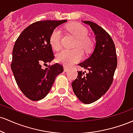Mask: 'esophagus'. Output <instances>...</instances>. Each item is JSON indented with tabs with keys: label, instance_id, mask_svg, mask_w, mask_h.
<instances>
[{
	"label": "esophagus",
	"instance_id": "esophagus-1",
	"mask_svg": "<svg viewBox=\"0 0 133 133\" xmlns=\"http://www.w3.org/2000/svg\"><path fill=\"white\" fill-rule=\"evenodd\" d=\"M64 70L65 72H68L69 70V69L67 68V67H64Z\"/></svg>",
	"mask_w": 133,
	"mask_h": 133
}]
</instances>
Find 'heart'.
I'll list each match as a JSON object with an SVG mask.
<instances>
[{
  "label": "heart",
  "mask_w": 133,
  "mask_h": 133,
  "mask_svg": "<svg viewBox=\"0 0 133 133\" xmlns=\"http://www.w3.org/2000/svg\"><path fill=\"white\" fill-rule=\"evenodd\" d=\"M69 32L76 38V45L85 51H88L92 47L93 41L88 36V30L84 25L79 23H72L67 27ZM61 32L58 29L52 31L50 36V44L54 50H59L61 47ZM82 56L79 49H64L57 55V61L62 64L71 65L79 61Z\"/></svg>",
  "instance_id": "1"
}]
</instances>
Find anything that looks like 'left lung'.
I'll return each mask as SVG.
<instances>
[{
    "label": "left lung",
    "instance_id": "8db88e82",
    "mask_svg": "<svg viewBox=\"0 0 133 133\" xmlns=\"http://www.w3.org/2000/svg\"><path fill=\"white\" fill-rule=\"evenodd\" d=\"M82 22L94 32L96 43L91 56L78 64L88 72L77 71L78 76L72 82V87L82 103L91 104L100 99L110 88L117 60L115 45L109 34L95 23Z\"/></svg>",
    "mask_w": 133,
    "mask_h": 133
}]
</instances>
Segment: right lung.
<instances>
[{"mask_svg": "<svg viewBox=\"0 0 133 133\" xmlns=\"http://www.w3.org/2000/svg\"><path fill=\"white\" fill-rule=\"evenodd\" d=\"M63 21H43L25 28L17 38L12 51L11 69L23 94L32 101L42 99L49 92L55 79L64 71L56 63L42 69L54 59L50 36Z\"/></svg>", "mask_w": 133, "mask_h": 133, "instance_id": "1", "label": "right lung"}]
</instances>
